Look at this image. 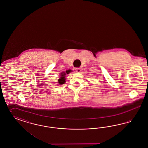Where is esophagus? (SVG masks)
<instances>
[{"instance_id":"obj_1","label":"esophagus","mask_w":148,"mask_h":148,"mask_svg":"<svg viewBox=\"0 0 148 148\" xmlns=\"http://www.w3.org/2000/svg\"><path fill=\"white\" fill-rule=\"evenodd\" d=\"M75 69L76 72H78V73H80L81 72V69L80 68H75Z\"/></svg>"}]
</instances>
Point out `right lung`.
Instances as JSON below:
<instances>
[{
    "label": "right lung",
    "mask_w": 148,
    "mask_h": 148,
    "mask_svg": "<svg viewBox=\"0 0 148 148\" xmlns=\"http://www.w3.org/2000/svg\"><path fill=\"white\" fill-rule=\"evenodd\" d=\"M70 72L69 71H67V74H68ZM65 75H66V73H61V75H60V76H61V77H60V79L58 80V83L60 84V85H62L63 84H65V82H66V79H65Z\"/></svg>",
    "instance_id": "obj_1"
}]
</instances>
